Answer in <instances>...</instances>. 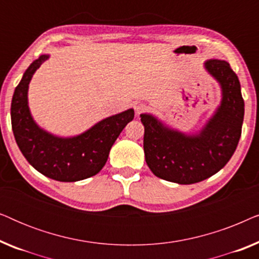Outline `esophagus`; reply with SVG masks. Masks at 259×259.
Returning a JSON list of instances; mask_svg holds the SVG:
<instances>
[{"mask_svg":"<svg viewBox=\"0 0 259 259\" xmlns=\"http://www.w3.org/2000/svg\"><path fill=\"white\" fill-rule=\"evenodd\" d=\"M146 111H147V106H146V105L139 104V105L136 106V112H137V114H140V113H144V112H146Z\"/></svg>","mask_w":259,"mask_h":259,"instance_id":"obj_1","label":"esophagus"}]
</instances>
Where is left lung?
<instances>
[{
    "instance_id": "obj_1",
    "label": "left lung",
    "mask_w": 259,
    "mask_h": 259,
    "mask_svg": "<svg viewBox=\"0 0 259 259\" xmlns=\"http://www.w3.org/2000/svg\"><path fill=\"white\" fill-rule=\"evenodd\" d=\"M205 68L222 87V102L198 134L180 133L151 114H141L145 160L154 176L167 182L199 183L228 164L238 145L244 100L238 76L223 60H207Z\"/></svg>"
}]
</instances>
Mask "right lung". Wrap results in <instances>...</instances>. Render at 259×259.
<instances>
[{
  "mask_svg": "<svg viewBox=\"0 0 259 259\" xmlns=\"http://www.w3.org/2000/svg\"><path fill=\"white\" fill-rule=\"evenodd\" d=\"M41 55L24 72L14 92L12 127L17 146L35 169L58 182H77L101 171L109 151L125 126L134 118L132 108L106 118L80 136L59 138L46 132L31 118L28 107V84L42 62Z\"/></svg>",
  "mask_w": 259,
  "mask_h": 259,
  "instance_id": "add662e5",
  "label": "right lung"
}]
</instances>
